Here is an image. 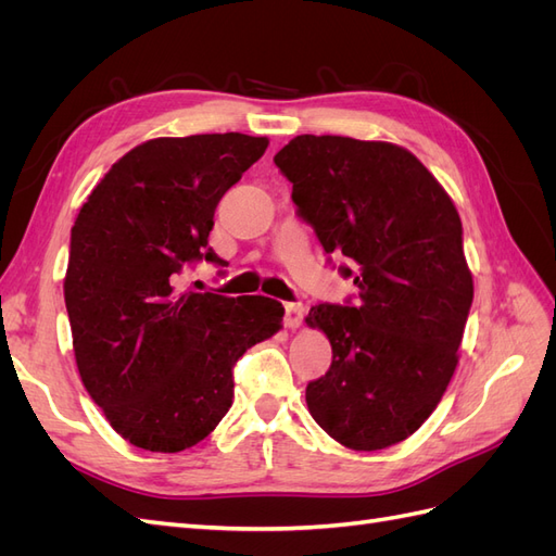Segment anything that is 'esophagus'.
I'll return each instance as SVG.
<instances>
[{"label": "esophagus", "instance_id": "esophagus-1", "mask_svg": "<svg viewBox=\"0 0 556 556\" xmlns=\"http://www.w3.org/2000/svg\"><path fill=\"white\" fill-rule=\"evenodd\" d=\"M306 306L304 304H285V327L296 329L301 323H304Z\"/></svg>", "mask_w": 556, "mask_h": 556}]
</instances>
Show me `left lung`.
<instances>
[{"mask_svg":"<svg viewBox=\"0 0 556 556\" xmlns=\"http://www.w3.org/2000/svg\"><path fill=\"white\" fill-rule=\"evenodd\" d=\"M325 252L345 255L355 306L317 304L329 371L308 382L315 422L350 450L406 441L457 368L473 276L454 201L410 150L350 137H294L274 157Z\"/></svg>","mask_w":556,"mask_h":556,"instance_id":"left-lung-1","label":"left lung"}]
</instances>
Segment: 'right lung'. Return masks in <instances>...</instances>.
Masks as SVG:
<instances>
[{"instance_id":"obj_1","label":"right lung","mask_w":556,"mask_h":556,"mask_svg":"<svg viewBox=\"0 0 556 556\" xmlns=\"http://www.w3.org/2000/svg\"><path fill=\"white\" fill-rule=\"evenodd\" d=\"M268 146L248 134L150 139L97 182L72 227L64 304L83 384L131 445L204 441L233 399L231 368L282 329L268 296L178 292L206 260L217 201Z\"/></svg>"}]
</instances>
